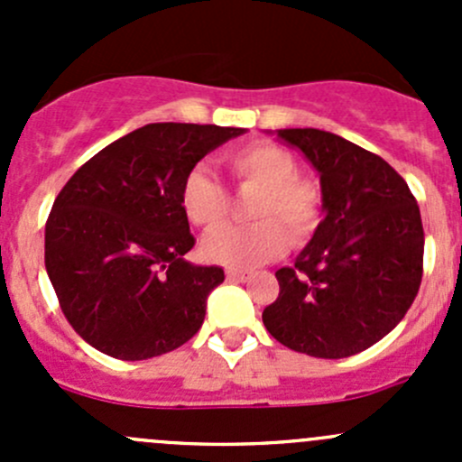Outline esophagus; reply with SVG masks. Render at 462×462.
I'll return each mask as SVG.
<instances>
[{
	"instance_id": "1",
	"label": "esophagus",
	"mask_w": 462,
	"mask_h": 462,
	"mask_svg": "<svg viewBox=\"0 0 462 462\" xmlns=\"http://www.w3.org/2000/svg\"><path fill=\"white\" fill-rule=\"evenodd\" d=\"M226 274H227V279H230V282H245V279L250 277L248 270H241V268H227Z\"/></svg>"
}]
</instances>
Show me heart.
<instances>
[{
    "label": "heart",
    "instance_id": "b5f03b06",
    "mask_svg": "<svg viewBox=\"0 0 462 462\" xmlns=\"http://www.w3.org/2000/svg\"><path fill=\"white\" fill-rule=\"evenodd\" d=\"M236 188L257 192L253 226H226L203 241V254L227 268H250L288 248V235L304 244L319 226L321 189L297 171V158L273 143H248L223 156ZM180 208L192 226L212 230L227 217L226 188L205 167H194L180 185ZM289 232L286 233L285 230Z\"/></svg>",
    "mask_w": 462,
    "mask_h": 462
}]
</instances>
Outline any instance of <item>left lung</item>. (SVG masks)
Wrapping results in <instances>:
<instances>
[{
  "label": "left lung",
  "mask_w": 462,
  "mask_h": 462,
  "mask_svg": "<svg viewBox=\"0 0 462 462\" xmlns=\"http://www.w3.org/2000/svg\"><path fill=\"white\" fill-rule=\"evenodd\" d=\"M319 171L324 218L295 263L274 273L263 309L283 346L324 360L366 351L400 324L422 282L425 230L402 176L374 152L321 129H279Z\"/></svg>",
  "instance_id": "left-lung-1"
}]
</instances>
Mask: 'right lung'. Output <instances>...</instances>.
I'll return each mask as SVG.
<instances>
[{
    "label": "right lung",
    "instance_id": "add662e5",
    "mask_svg": "<svg viewBox=\"0 0 462 462\" xmlns=\"http://www.w3.org/2000/svg\"><path fill=\"white\" fill-rule=\"evenodd\" d=\"M239 127L152 123L88 158L46 218L44 263L64 318L105 356L149 360L201 328L218 265L183 259L197 239L180 208L185 174Z\"/></svg>",
    "mask_w": 462,
    "mask_h": 462
}]
</instances>
